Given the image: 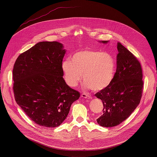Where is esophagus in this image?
I'll use <instances>...</instances> for the list:
<instances>
[{
  "instance_id": "esophagus-1",
  "label": "esophagus",
  "mask_w": 157,
  "mask_h": 157,
  "mask_svg": "<svg viewBox=\"0 0 157 157\" xmlns=\"http://www.w3.org/2000/svg\"><path fill=\"white\" fill-rule=\"evenodd\" d=\"M81 97L83 98H86V99H91L92 97L90 96V95L86 94H81Z\"/></svg>"
}]
</instances>
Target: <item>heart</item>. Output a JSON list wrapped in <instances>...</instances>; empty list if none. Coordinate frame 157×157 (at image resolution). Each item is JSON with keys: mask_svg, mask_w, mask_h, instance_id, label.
Returning <instances> with one entry per match:
<instances>
[{"mask_svg": "<svg viewBox=\"0 0 157 157\" xmlns=\"http://www.w3.org/2000/svg\"><path fill=\"white\" fill-rule=\"evenodd\" d=\"M116 63L114 58L108 53L84 49L74 53L70 60L62 64L66 83L71 87L76 86L83 77L85 89L101 91L112 82Z\"/></svg>", "mask_w": 157, "mask_h": 157, "instance_id": "heart-1", "label": "heart"}]
</instances>
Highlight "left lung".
Here are the masks:
<instances>
[{
  "instance_id": "8db88e82",
  "label": "left lung",
  "mask_w": 157,
  "mask_h": 157,
  "mask_svg": "<svg viewBox=\"0 0 157 157\" xmlns=\"http://www.w3.org/2000/svg\"><path fill=\"white\" fill-rule=\"evenodd\" d=\"M99 42L106 44L108 40ZM117 71L111 84L95 96L102 101L103 113L97 119L104 127H115L127 119L141 99L143 81L141 64L136 57L117 43Z\"/></svg>"
}]
</instances>
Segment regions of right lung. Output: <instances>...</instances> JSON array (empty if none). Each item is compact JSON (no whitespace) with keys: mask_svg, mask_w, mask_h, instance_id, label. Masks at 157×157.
<instances>
[{"mask_svg":"<svg viewBox=\"0 0 157 157\" xmlns=\"http://www.w3.org/2000/svg\"><path fill=\"white\" fill-rule=\"evenodd\" d=\"M66 49L62 43L43 41L21 53L13 71L15 101L36 124L60 126L80 94L67 85L62 64Z\"/></svg>","mask_w":157,"mask_h":157,"instance_id":"1","label":"right lung"}]
</instances>
